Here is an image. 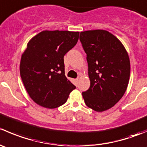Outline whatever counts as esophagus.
<instances>
[{
  "label": "esophagus",
  "instance_id": "esophagus-1",
  "mask_svg": "<svg viewBox=\"0 0 147 147\" xmlns=\"http://www.w3.org/2000/svg\"><path fill=\"white\" fill-rule=\"evenodd\" d=\"M74 81H75V85L78 86V79H75V80H74Z\"/></svg>",
  "mask_w": 147,
  "mask_h": 147
}]
</instances>
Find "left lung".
Returning <instances> with one entry per match:
<instances>
[{
	"mask_svg": "<svg viewBox=\"0 0 147 147\" xmlns=\"http://www.w3.org/2000/svg\"><path fill=\"white\" fill-rule=\"evenodd\" d=\"M80 40L87 55L90 87L82 97L96 112L110 109L125 93L130 75L128 53L119 40L104 30L81 32Z\"/></svg>",
	"mask_w": 147,
	"mask_h": 147,
	"instance_id": "1",
	"label": "left lung"
}]
</instances>
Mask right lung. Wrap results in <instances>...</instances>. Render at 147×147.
<instances>
[{"label":"right lung","mask_w":147,"mask_h":147,"mask_svg":"<svg viewBox=\"0 0 147 147\" xmlns=\"http://www.w3.org/2000/svg\"><path fill=\"white\" fill-rule=\"evenodd\" d=\"M79 33L45 30L28 43L22 55L20 73L28 94L38 105L58 107L76 87L65 77L64 56L77 44Z\"/></svg>","instance_id":"1"}]
</instances>
